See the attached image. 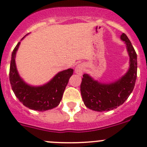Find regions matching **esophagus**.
I'll return each mask as SVG.
<instances>
[{"instance_id": "esophagus-1", "label": "esophagus", "mask_w": 147, "mask_h": 147, "mask_svg": "<svg viewBox=\"0 0 147 147\" xmlns=\"http://www.w3.org/2000/svg\"><path fill=\"white\" fill-rule=\"evenodd\" d=\"M84 65L81 63V64H78L75 67V72H76L78 75H82V72H84Z\"/></svg>"}]
</instances>
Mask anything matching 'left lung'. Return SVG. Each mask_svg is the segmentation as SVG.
I'll return each instance as SVG.
<instances>
[{
	"label": "left lung",
	"instance_id": "1",
	"mask_svg": "<svg viewBox=\"0 0 147 147\" xmlns=\"http://www.w3.org/2000/svg\"><path fill=\"white\" fill-rule=\"evenodd\" d=\"M121 39L127 45L129 69L121 79L111 84H102L87 74L83 75L81 94L84 105L89 109L97 112L116 109L127 100L134 90L137 75V53L126 34H121Z\"/></svg>",
	"mask_w": 147,
	"mask_h": 147
}]
</instances>
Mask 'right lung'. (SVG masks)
I'll use <instances>...</instances> for the list:
<instances>
[{
  "label": "right lung",
  "mask_w": 147,
  "mask_h": 147,
  "mask_svg": "<svg viewBox=\"0 0 147 147\" xmlns=\"http://www.w3.org/2000/svg\"><path fill=\"white\" fill-rule=\"evenodd\" d=\"M20 42L15 47L10 60L9 78L12 90L19 101L34 110L43 112L58 106L73 69H67L57 73L51 81L41 87L28 85L20 78L16 66V51Z\"/></svg>",
  "instance_id": "right-lung-1"
}]
</instances>
